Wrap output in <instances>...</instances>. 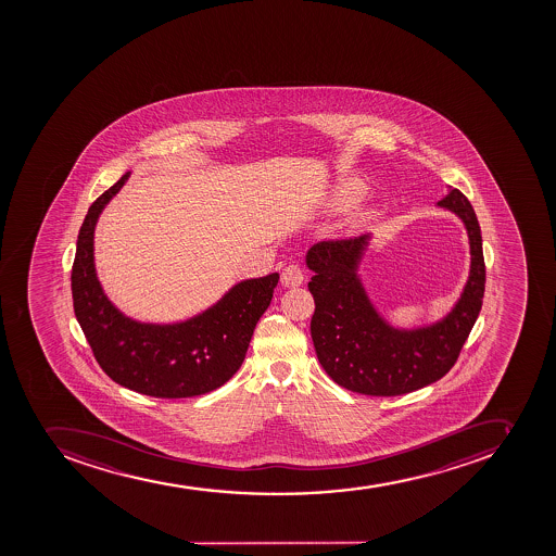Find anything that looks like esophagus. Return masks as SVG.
I'll use <instances>...</instances> for the list:
<instances>
[{
  "label": "esophagus",
  "mask_w": 556,
  "mask_h": 556,
  "mask_svg": "<svg viewBox=\"0 0 556 556\" xmlns=\"http://www.w3.org/2000/svg\"><path fill=\"white\" fill-rule=\"evenodd\" d=\"M280 282L288 288H296L304 282V270L299 265L285 266V270L280 274Z\"/></svg>",
  "instance_id": "esophagus-1"
}]
</instances>
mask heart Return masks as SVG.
I'll return each mask as SVG.
<instances>
[{"label": "heart", "instance_id": "heart-1", "mask_svg": "<svg viewBox=\"0 0 556 556\" xmlns=\"http://www.w3.org/2000/svg\"><path fill=\"white\" fill-rule=\"evenodd\" d=\"M363 195V182L357 181V179H344V181H341L336 187L334 193H332V206L338 207V210L352 207L361 201Z\"/></svg>", "mask_w": 556, "mask_h": 556}]
</instances>
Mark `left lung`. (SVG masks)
<instances>
[{
  "instance_id": "8db88e82",
  "label": "left lung",
  "mask_w": 556,
  "mask_h": 556,
  "mask_svg": "<svg viewBox=\"0 0 556 556\" xmlns=\"http://www.w3.org/2000/svg\"><path fill=\"white\" fill-rule=\"evenodd\" d=\"M439 206L457 213L471 245V271L452 313L422 329L389 327L369 304L355 274L369 235L319 241L307 252L315 315L311 338L330 379L368 396H400L438 382L457 363L477 321L485 291L482 232L471 202L460 190L442 197Z\"/></svg>"
}]
</instances>
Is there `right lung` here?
I'll return each mask as SVG.
<instances>
[{"label":"right lung","mask_w":556,"mask_h":556,"mask_svg":"<svg viewBox=\"0 0 556 556\" xmlns=\"http://www.w3.org/2000/svg\"><path fill=\"white\" fill-rule=\"evenodd\" d=\"M129 173L99 195L79 229L71 271L74 315L104 374L154 399H192L220 388L240 369L279 274L243 280L218 304L185 324H138L104 296L93 270V227Z\"/></svg>","instance_id":"right-lung-1"}]
</instances>
